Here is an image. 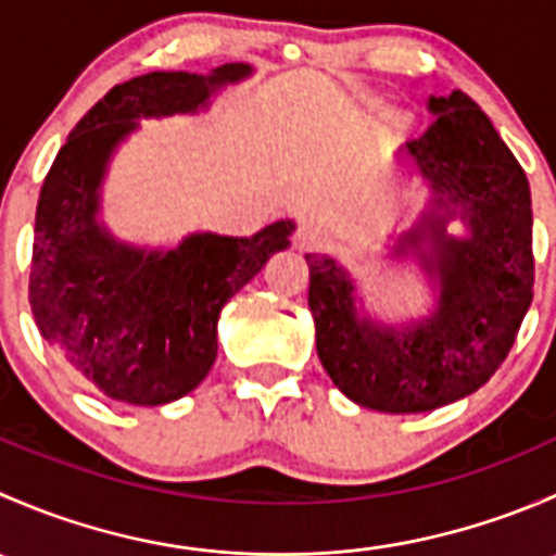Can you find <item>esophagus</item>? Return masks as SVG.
Segmentation results:
<instances>
[{
	"mask_svg": "<svg viewBox=\"0 0 556 556\" xmlns=\"http://www.w3.org/2000/svg\"><path fill=\"white\" fill-rule=\"evenodd\" d=\"M325 244H328V233H325L323 228L317 226V223H312V220L299 223V228H295V233H293L295 250H299V252H319Z\"/></svg>",
	"mask_w": 556,
	"mask_h": 556,
	"instance_id": "1",
	"label": "esophagus"
}]
</instances>
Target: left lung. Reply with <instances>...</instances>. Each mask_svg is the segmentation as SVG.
Masks as SVG:
<instances>
[{"mask_svg": "<svg viewBox=\"0 0 556 556\" xmlns=\"http://www.w3.org/2000/svg\"><path fill=\"white\" fill-rule=\"evenodd\" d=\"M435 121L401 155L433 185L435 210L395 252L422 247L439 306L422 323L387 328L361 317L352 279L333 257L306 255L317 355L350 401L387 414L433 412L490 382L532 304L530 182L490 117L463 91L430 97ZM459 216L468 240L445 237Z\"/></svg>", "mask_w": 556, "mask_h": 556, "instance_id": "8db88e82", "label": "left lung"}]
</instances>
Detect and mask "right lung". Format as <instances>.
<instances>
[{
  "instance_id": "right-lung-1",
  "label": "right lung",
  "mask_w": 556,
  "mask_h": 556,
  "mask_svg": "<svg viewBox=\"0 0 556 556\" xmlns=\"http://www.w3.org/2000/svg\"><path fill=\"white\" fill-rule=\"evenodd\" d=\"M250 64L212 75L150 72L112 88L72 128L37 201L29 304L42 339L112 401L161 406L188 395L217 357V317L279 250L293 220L250 239L190 233L166 252L115 242L99 226L106 161L139 117L195 112Z\"/></svg>"
}]
</instances>
